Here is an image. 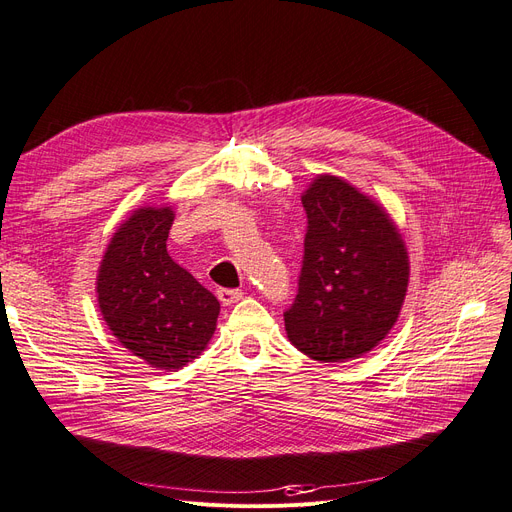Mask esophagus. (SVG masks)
I'll return each mask as SVG.
<instances>
[{"label": "esophagus", "mask_w": 512, "mask_h": 512, "mask_svg": "<svg viewBox=\"0 0 512 512\" xmlns=\"http://www.w3.org/2000/svg\"><path fill=\"white\" fill-rule=\"evenodd\" d=\"M242 289H217V297L223 306H230L236 304V301L242 299Z\"/></svg>", "instance_id": "esophagus-1"}]
</instances>
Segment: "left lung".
Instances as JSON below:
<instances>
[{
  "label": "left lung",
  "instance_id": "1",
  "mask_svg": "<svg viewBox=\"0 0 512 512\" xmlns=\"http://www.w3.org/2000/svg\"><path fill=\"white\" fill-rule=\"evenodd\" d=\"M301 204L308 227L285 329L314 361L344 363L380 344L399 318L407 249L384 208L344 179L318 177Z\"/></svg>",
  "mask_w": 512,
  "mask_h": 512
}]
</instances>
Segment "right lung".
Segmentation results:
<instances>
[{"instance_id":"add662e5","label":"right lung","mask_w":512,"mask_h":512,"mask_svg":"<svg viewBox=\"0 0 512 512\" xmlns=\"http://www.w3.org/2000/svg\"><path fill=\"white\" fill-rule=\"evenodd\" d=\"M173 211L139 208L101 261L99 308L111 333L151 367L181 369L211 339L219 301L166 253Z\"/></svg>"}]
</instances>
